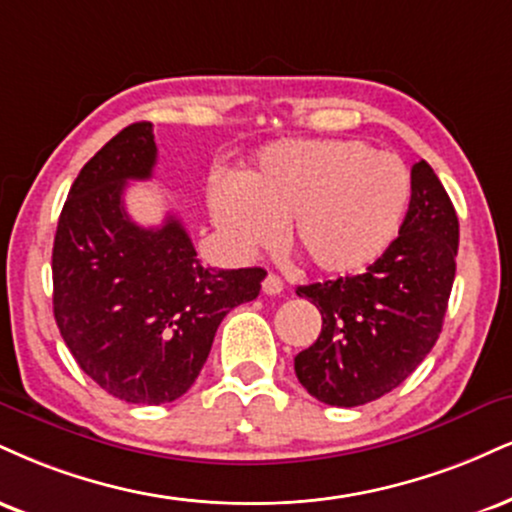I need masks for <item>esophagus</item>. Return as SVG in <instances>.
<instances>
[{
  "label": "esophagus",
  "mask_w": 512,
  "mask_h": 512,
  "mask_svg": "<svg viewBox=\"0 0 512 512\" xmlns=\"http://www.w3.org/2000/svg\"><path fill=\"white\" fill-rule=\"evenodd\" d=\"M262 291L267 295H279L283 291V281L276 274H269L267 279L262 281Z\"/></svg>",
  "instance_id": "esophagus-1"
}]
</instances>
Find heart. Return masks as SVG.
I'll list each match as a JSON object with an SVG mask.
<instances>
[{"instance_id":"b5f03b06","label":"heart","mask_w":512,"mask_h":512,"mask_svg":"<svg viewBox=\"0 0 512 512\" xmlns=\"http://www.w3.org/2000/svg\"><path fill=\"white\" fill-rule=\"evenodd\" d=\"M405 164L360 140H286L262 152L248 181L209 190L214 224L240 250L288 243L312 269L365 272L391 248L410 207Z\"/></svg>"}]
</instances>
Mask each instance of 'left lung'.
I'll return each mask as SVG.
<instances>
[{
    "mask_svg": "<svg viewBox=\"0 0 512 512\" xmlns=\"http://www.w3.org/2000/svg\"><path fill=\"white\" fill-rule=\"evenodd\" d=\"M398 238L365 274L298 286L322 312V334L295 355L310 396L336 408L372 403L403 384L434 348L458 255V214L427 162L410 174Z\"/></svg>",
    "mask_w": 512,
    "mask_h": 512,
    "instance_id": "obj_1",
    "label": "left lung"
}]
</instances>
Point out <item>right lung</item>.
<instances>
[{"label":"right lung","instance_id":"right-lung-1","mask_svg":"<svg viewBox=\"0 0 512 512\" xmlns=\"http://www.w3.org/2000/svg\"><path fill=\"white\" fill-rule=\"evenodd\" d=\"M157 164L150 121L131 123L80 169L52 250L54 319L88 377L114 398H181L207 362L221 319L260 295L267 272L209 269L181 219L128 217L123 190Z\"/></svg>","mask_w":512,"mask_h":512}]
</instances>
